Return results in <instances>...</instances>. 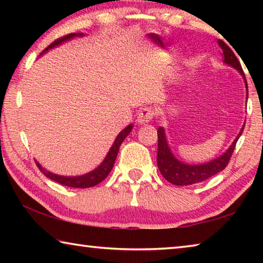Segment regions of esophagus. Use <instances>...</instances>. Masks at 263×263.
<instances>
[{"label":"esophagus","instance_id":"esophagus-1","mask_svg":"<svg viewBox=\"0 0 263 263\" xmlns=\"http://www.w3.org/2000/svg\"><path fill=\"white\" fill-rule=\"evenodd\" d=\"M154 110L152 108H142L138 114V123L146 124L152 121L154 117Z\"/></svg>","mask_w":263,"mask_h":263}]
</instances>
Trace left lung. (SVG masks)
<instances>
[{"mask_svg":"<svg viewBox=\"0 0 263 263\" xmlns=\"http://www.w3.org/2000/svg\"><path fill=\"white\" fill-rule=\"evenodd\" d=\"M219 45L222 50V54H224V61L226 64L232 66L233 68L238 69L245 79V82H246V88H247V97H248V87H247V81L246 78H245L243 70L241 65L238 60V58L235 57L233 51L226 45V44L222 41H218ZM243 127L241 131L235 138V140L232 142V145L230 146V148L226 151V152L220 155L219 158H217L212 161L203 164H185L183 162H180L179 160L175 159L174 155L172 154L171 149L168 147L166 136H164V131L162 127L158 128V157H157V162L158 167L161 172L162 176L166 179L168 182H171L172 184L175 185H190L198 183V182H203L208 180L209 177L216 175L217 173L221 172L222 169L228 166L230 162V159L232 157V153L235 148V145H237V141L239 137L241 136L243 131Z\"/></svg>","mask_w":263,"mask_h":263,"instance_id":"1","label":"left lung"}]
</instances>
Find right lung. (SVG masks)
Returning <instances> with one entry per match:
<instances>
[{
    "label": "right lung",
    "mask_w": 263,
    "mask_h": 263,
    "mask_svg": "<svg viewBox=\"0 0 263 263\" xmlns=\"http://www.w3.org/2000/svg\"><path fill=\"white\" fill-rule=\"evenodd\" d=\"M75 35H82V34L81 33H78V34L69 33V34L64 35V37L58 38L52 44H50V45H48L45 50L43 51V53L48 51L52 47L59 45V44H61L62 42H66V41H68V39L75 37ZM131 130H132V124H130V125L124 128V130L117 136V138H116V140L112 144V146H111L109 153L106 154L104 161L102 162L100 166L95 169V171L88 173V174H86V175L75 176V177L55 175V174H52V173H50V172H47L46 169H44L38 162H35V163H37V167L39 168V171H41L44 175L48 177V179L58 182V183H60L62 185L70 186V188H90V186L99 184L100 182L103 181L105 177L109 175V173L111 172V169H112V167H114L116 158H117L119 146L122 145L123 140L125 139L128 133L131 132Z\"/></svg>",
    "instance_id": "right-lung-1"
}]
</instances>
